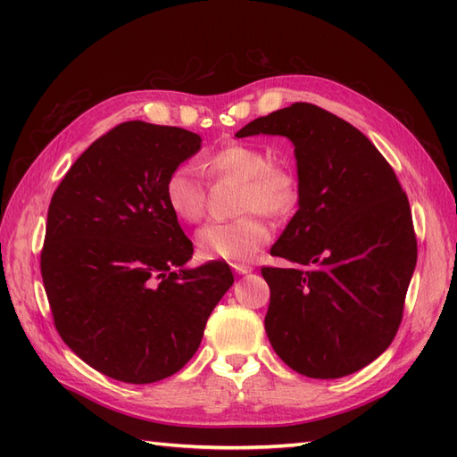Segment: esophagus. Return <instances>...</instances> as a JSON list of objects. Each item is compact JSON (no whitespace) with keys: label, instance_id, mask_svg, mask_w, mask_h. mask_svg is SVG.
<instances>
[{"label":"esophagus","instance_id":"1","mask_svg":"<svg viewBox=\"0 0 457 457\" xmlns=\"http://www.w3.org/2000/svg\"><path fill=\"white\" fill-rule=\"evenodd\" d=\"M230 267L234 269V272H238V274H247V272L253 270V267L247 265V262H232Z\"/></svg>","mask_w":457,"mask_h":457}]
</instances>
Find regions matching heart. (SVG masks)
Listing matches in <instances>:
<instances>
[{
  "instance_id": "heart-1",
  "label": "heart",
  "mask_w": 457,
  "mask_h": 457,
  "mask_svg": "<svg viewBox=\"0 0 457 457\" xmlns=\"http://www.w3.org/2000/svg\"><path fill=\"white\" fill-rule=\"evenodd\" d=\"M212 179L238 181L237 212L232 220H213L196 232V250L204 259H250L267 244L270 232L257 212L269 217L287 213L299 198V181L292 168L267 162L261 150L227 145L204 160ZM163 200L185 223H198L205 213V185L190 165H177L163 181Z\"/></svg>"
}]
</instances>
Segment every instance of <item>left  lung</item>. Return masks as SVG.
Here are the masks:
<instances>
[{"label":"left lung","instance_id":"left-lung-1","mask_svg":"<svg viewBox=\"0 0 457 457\" xmlns=\"http://www.w3.org/2000/svg\"><path fill=\"white\" fill-rule=\"evenodd\" d=\"M284 135L295 146L299 210L262 267L270 287L265 329L301 376L337 379L393 343L418 261L406 192L381 152L349 121L294 103L237 137Z\"/></svg>","mask_w":457,"mask_h":457}]
</instances>
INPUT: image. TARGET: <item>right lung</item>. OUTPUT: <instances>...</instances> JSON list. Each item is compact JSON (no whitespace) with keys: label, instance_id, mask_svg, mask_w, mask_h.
Instances as JSON below:
<instances>
[{"label":"right lung","instance_id":"obj_1","mask_svg":"<svg viewBox=\"0 0 457 457\" xmlns=\"http://www.w3.org/2000/svg\"><path fill=\"white\" fill-rule=\"evenodd\" d=\"M200 143L181 128L123 121L51 198L39 267L54 328L112 379L145 385L181 370L234 282L225 261L183 269L195 247L163 200L165 175Z\"/></svg>","mask_w":457,"mask_h":457}]
</instances>
